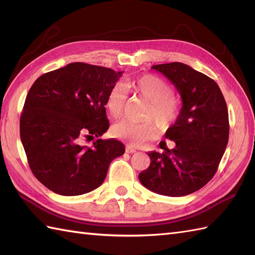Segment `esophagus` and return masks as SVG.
<instances>
[{"mask_svg": "<svg viewBox=\"0 0 255 255\" xmlns=\"http://www.w3.org/2000/svg\"><path fill=\"white\" fill-rule=\"evenodd\" d=\"M136 149H134V148H132L131 147V145H127V147H126V152H128V153H134V152H136Z\"/></svg>", "mask_w": 255, "mask_h": 255, "instance_id": "obj_1", "label": "esophagus"}]
</instances>
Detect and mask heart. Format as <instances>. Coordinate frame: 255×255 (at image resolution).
<instances>
[{"label":"heart","instance_id":"b5f03b06","mask_svg":"<svg viewBox=\"0 0 255 255\" xmlns=\"http://www.w3.org/2000/svg\"><path fill=\"white\" fill-rule=\"evenodd\" d=\"M127 90L148 102L143 114V123L122 121L112 128L114 137L122 139L132 145H139L152 139L158 132V126L169 128L180 115L181 103L172 94V86L165 80L154 74H143L125 84ZM127 102V91L116 84L108 92L105 101L107 112L114 119L122 117Z\"/></svg>","mask_w":255,"mask_h":255}]
</instances>
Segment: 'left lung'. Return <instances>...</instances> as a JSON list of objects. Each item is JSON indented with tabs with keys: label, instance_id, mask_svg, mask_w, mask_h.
I'll use <instances>...</instances> for the list:
<instances>
[{
	"label": "left lung",
	"instance_id": "left-lung-1",
	"mask_svg": "<svg viewBox=\"0 0 255 255\" xmlns=\"http://www.w3.org/2000/svg\"><path fill=\"white\" fill-rule=\"evenodd\" d=\"M152 69L175 86L182 108L165 132L174 148L160 145L162 153L149 152L150 165L139 181L160 195L185 196L205 186L218 169L229 138L228 108L218 84L187 64L171 62Z\"/></svg>",
	"mask_w": 255,
	"mask_h": 255
}]
</instances>
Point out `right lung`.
<instances>
[{
    "mask_svg": "<svg viewBox=\"0 0 255 255\" xmlns=\"http://www.w3.org/2000/svg\"><path fill=\"white\" fill-rule=\"evenodd\" d=\"M122 74L73 62L32 84L20 116V140L32 174L50 191L63 196L93 191L111 162L124 154L121 141L100 139L110 127L106 96ZM84 137L98 139L88 147Z\"/></svg>",
    "mask_w": 255,
    "mask_h": 255,
    "instance_id": "1",
    "label": "right lung"
}]
</instances>
